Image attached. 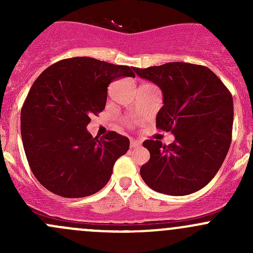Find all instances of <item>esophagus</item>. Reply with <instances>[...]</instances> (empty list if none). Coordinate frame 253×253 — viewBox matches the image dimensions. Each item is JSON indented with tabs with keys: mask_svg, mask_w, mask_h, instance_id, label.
I'll return each instance as SVG.
<instances>
[{
	"mask_svg": "<svg viewBox=\"0 0 253 253\" xmlns=\"http://www.w3.org/2000/svg\"><path fill=\"white\" fill-rule=\"evenodd\" d=\"M129 145H131V148H136V147H138L139 143L137 141H134V139H131V142H129Z\"/></svg>",
	"mask_w": 253,
	"mask_h": 253,
	"instance_id": "1",
	"label": "esophagus"
}]
</instances>
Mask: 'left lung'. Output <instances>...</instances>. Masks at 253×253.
<instances>
[{"instance_id":"obj_1","label":"left lung","mask_w":253,"mask_h":253,"mask_svg":"<svg viewBox=\"0 0 253 253\" xmlns=\"http://www.w3.org/2000/svg\"><path fill=\"white\" fill-rule=\"evenodd\" d=\"M134 72L162 89L164 105L157 115V127L175 134L169 145L157 139L143 143L150 153L149 162L141 168L143 181L170 196L201 190L220 169L230 148V91L205 66L169 62Z\"/></svg>"}]
</instances>
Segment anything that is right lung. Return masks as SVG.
I'll use <instances>...</instances> for the list:
<instances>
[{
  "label": "right lung",
  "mask_w": 253,
  "mask_h": 253,
  "mask_svg": "<svg viewBox=\"0 0 253 253\" xmlns=\"http://www.w3.org/2000/svg\"><path fill=\"white\" fill-rule=\"evenodd\" d=\"M133 71L93 57H72L53 63L35 79L20 111V133L33 174L50 192L86 197L109 182L129 139L114 131L99 139L86 126L91 115L105 109L109 84L134 77Z\"/></svg>",
  "instance_id": "obj_1"
}]
</instances>
